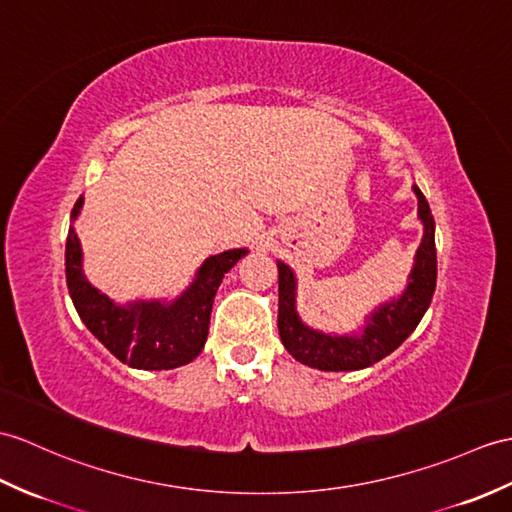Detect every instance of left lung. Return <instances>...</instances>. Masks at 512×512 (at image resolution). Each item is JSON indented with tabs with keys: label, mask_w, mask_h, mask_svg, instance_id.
<instances>
[{
	"label": "left lung",
	"mask_w": 512,
	"mask_h": 512,
	"mask_svg": "<svg viewBox=\"0 0 512 512\" xmlns=\"http://www.w3.org/2000/svg\"><path fill=\"white\" fill-rule=\"evenodd\" d=\"M419 198V218L423 220V242L414 259L410 283L397 301L379 307L368 318L362 336H327L305 327L294 310L296 281L292 270L279 261V336L294 360L320 371H358L395 351L406 340L432 303L436 288V244L434 218L421 189L414 185Z\"/></svg>",
	"instance_id": "left-lung-1"
}]
</instances>
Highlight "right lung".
I'll use <instances>...</instances> for the list:
<instances>
[{"mask_svg": "<svg viewBox=\"0 0 512 512\" xmlns=\"http://www.w3.org/2000/svg\"><path fill=\"white\" fill-rule=\"evenodd\" d=\"M80 207L82 198L74 205L71 218L78 216ZM246 253V248H235L209 257L194 283L170 305L139 301L120 307L82 275L80 242L76 231L69 229L65 246L67 288L82 323L117 360L141 371H168L192 362L205 347L213 296L224 275Z\"/></svg>", "mask_w": 512, "mask_h": 512, "instance_id": "obj_1", "label": "right lung"}]
</instances>
